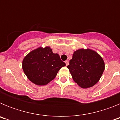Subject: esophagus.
Instances as JSON below:
<instances>
[{"label":"esophagus","instance_id":"1","mask_svg":"<svg viewBox=\"0 0 120 120\" xmlns=\"http://www.w3.org/2000/svg\"><path fill=\"white\" fill-rule=\"evenodd\" d=\"M65 64H66L67 66V65H68V64H69V61H65Z\"/></svg>","mask_w":120,"mask_h":120}]
</instances>
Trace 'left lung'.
<instances>
[{"label":"left lung","instance_id":"left-lung-1","mask_svg":"<svg viewBox=\"0 0 120 120\" xmlns=\"http://www.w3.org/2000/svg\"><path fill=\"white\" fill-rule=\"evenodd\" d=\"M67 68L74 81L82 88H88L100 80L105 70V62L95 51L81 49L74 52Z\"/></svg>","mask_w":120,"mask_h":120}]
</instances>
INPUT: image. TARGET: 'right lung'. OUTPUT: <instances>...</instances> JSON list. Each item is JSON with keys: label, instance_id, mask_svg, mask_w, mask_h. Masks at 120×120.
I'll list each match as a JSON object with an SVG mask.
<instances>
[{"label": "right lung", "instance_id": "obj_1", "mask_svg": "<svg viewBox=\"0 0 120 120\" xmlns=\"http://www.w3.org/2000/svg\"><path fill=\"white\" fill-rule=\"evenodd\" d=\"M65 62L50 47H38L31 51L23 60V71L29 80L37 85H45L55 79Z\"/></svg>", "mask_w": 120, "mask_h": 120}]
</instances>
